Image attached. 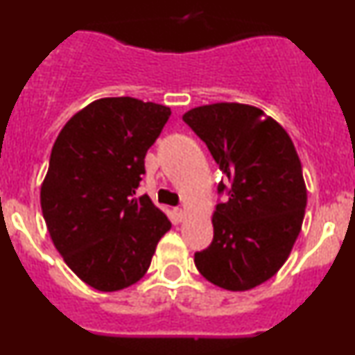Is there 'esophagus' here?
<instances>
[{"label": "esophagus", "instance_id": "obj_1", "mask_svg": "<svg viewBox=\"0 0 355 355\" xmlns=\"http://www.w3.org/2000/svg\"><path fill=\"white\" fill-rule=\"evenodd\" d=\"M175 215H177L178 220H183V218H185V210L175 209Z\"/></svg>", "mask_w": 355, "mask_h": 355}]
</instances>
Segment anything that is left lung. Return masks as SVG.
Masks as SVG:
<instances>
[{"instance_id": "obj_1", "label": "left lung", "mask_w": 355, "mask_h": 355, "mask_svg": "<svg viewBox=\"0 0 355 355\" xmlns=\"http://www.w3.org/2000/svg\"><path fill=\"white\" fill-rule=\"evenodd\" d=\"M260 108L211 103L191 108L183 121L209 146L229 178L218 183L229 200L217 203L214 240L195 266L225 291H250L274 277L291 255L307 205L302 165L288 133Z\"/></svg>"}]
</instances>
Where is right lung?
<instances>
[{
	"label": "right lung",
	"mask_w": 355,
	"mask_h": 355,
	"mask_svg": "<svg viewBox=\"0 0 355 355\" xmlns=\"http://www.w3.org/2000/svg\"><path fill=\"white\" fill-rule=\"evenodd\" d=\"M170 115L152 101L100 98L56 137L40 191L43 217L67 266L96 291L138 282L172 227L148 195L135 197L145 155Z\"/></svg>",
	"instance_id": "add662e5"
}]
</instances>
